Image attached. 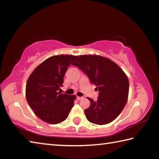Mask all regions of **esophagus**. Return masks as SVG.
<instances>
[{"mask_svg":"<svg viewBox=\"0 0 159 159\" xmlns=\"http://www.w3.org/2000/svg\"><path fill=\"white\" fill-rule=\"evenodd\" d=\"M83 98H81V97H79V96H77L76 97V99H77V100H80V99H81Z\"/></svg>","mask_w":159,"mask_h":159,"instance_id":"34e87169","label":"esophagus"}]
</instances>
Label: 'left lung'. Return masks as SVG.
<instances>
[{
    "instance_id": "obj_1",
    "label": "left lung",
    "mask_w": 159,
    "mask_h": 159,
    "mask_svg": "<svg viewBox=\"0 0 159 159\" xmlns=\"http://www.w3.org/2000/svg\"><path fill=\"white\" fill-rule=\"evenodd\" d=\"M72 65L84 72L99 91L97 101L88 98L90 106L85 109L87 119L97 125L113 121L128 100L129 82L125 74L114 61L99 55H80Z\"/></svg>"
}]
</instances>
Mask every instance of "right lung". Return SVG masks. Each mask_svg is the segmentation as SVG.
Masks as SVG:
<instances>
[{
  "label": "right lung",
  "mask_w": 159,
  "mask_h": 159,
  "mask_svg": "<svg viewBox=\"0 0 159 159\" xmlns=\"http://www.w3.org/2000/svg\"><path fill=\"white\" fill-rule=\"evenodd\" d=\"M76 56L55 55L38 66L26 85V98L34 114L43 121L57 124L68 117L76 96L58 92L68 67Z\"/></svg>",
  "instance_id": "add662e5"
}]
</instances>
